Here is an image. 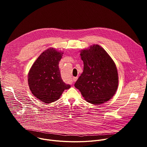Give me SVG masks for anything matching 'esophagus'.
<instances>
[{"label": "esophagus", "mask_w": 147, "mask_h": 147, "mask_svg": "<svg viewBox=\"0 0 147 147\" xmlns=\"http://www.w3.org/2000/svg\"><path fill=\"white\" fill-rule=\"evenodd\" d=\"M77 78H78L77 77H73V81H76L77 80Z\"/></svg>", "instance_id": "34e87169"}]
</instances>
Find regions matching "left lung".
I'll return each instance as SVG.
<instances>
[{"label":"left lung","instance_id":"8db88e82","mask_svg":"<svg viewBox=\"0 0 147 147\" xmlns=\"http://www.w3.org/2000/svg\"><path fill=\"white\" fill-rule=\"evenodd\" d=\"M82 73L74 87L88 102L99 105L111 99L118 87V74L113 60L100 46L94 45L81 51Z\"/></svg>","mask_w":147,"mask_h":147}]
</instances>
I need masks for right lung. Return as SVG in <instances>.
Wrapping results in <instances>:
<instances>
[{
	"label": "right lung",
	"mask_w": 147,
	"mask_h": 147,
	"mask_svg": "<svg viewBox=\"0 0 147 147\" xmlns=\"http://www.w3.org/2000/svg\"><path fill=\"white\" fill-rule=\"evenodd\" d=\"M63 54L54 48L48 49L37 58L29 71L28 81L31 91L46 103L57 100L65 90L71 87L61 77L59 63Z\"/></svg>",
	"instance_id": "1"
}]
</instances>
